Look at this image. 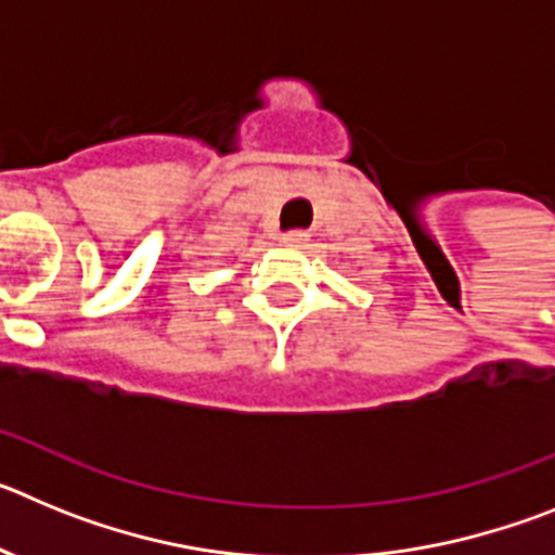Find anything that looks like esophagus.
<instances>
[{"instance_id": "esophagus-1", "label": "esophagus", "mask_w": 555, "mask_h": 555, "mask_svg": "<svg viewBox=\"0 0 555 555\" xmlns=\"http://www.w3.org/2000/svg\"><path fill=\"white\" fill-rule=\"evenodd\" d=\"M281 242L288 244V247H300V244L308 242V235L302 230H288V233L281 235Z\"/></svg>"}]
</instances>
